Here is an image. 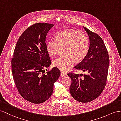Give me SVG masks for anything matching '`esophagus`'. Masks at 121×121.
<instances>
[{
    "label": "esophagus",
    "instance_id": "esophagus-1",
    "mask_svg": "<svg viewBox=\"0 0 121 121\" xmlns=\"http://www.w3.org/2000/svg\"><path fill=\"white\" fill-rule=\"evenodd\" d=\"M66 75V73L65 72H63V71H61V76L63 77V76H65Z\"/></svg>",
    "mask_w": 121,
    "mask_h": 121
}]
</instances>
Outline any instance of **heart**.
I'll list each match as a JSON object with an SVG mask.
<instances>
[{
    "instance_id": "1",
    "label": "heart",
    "mask_w": 121,
    "mask_h": 121,
    "mask_svg": "<svg viewBox=\"0 0 121 121\" xmlns=\"http://www.w3.org/2000/svg\"><path fill=\"white\" fill-rule=\"evenodd\" d=\"M57 39L50 40L47 44V50L51 56L58 54L61 46H66L65 54L53 61V64L62 70H66L73 67L75 61L79 62L87 55L89 48L88 37L81 35L79 32L73 30H67L59 33Z\"/></svg>"
}]
</instances>
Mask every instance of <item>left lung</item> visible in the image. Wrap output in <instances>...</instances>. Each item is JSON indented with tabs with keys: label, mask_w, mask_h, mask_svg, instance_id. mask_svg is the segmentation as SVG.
Here are the masks:
<instances>
[{
	"label": "left lung",
	"mask_w": 121,
	"mask_h": 121,
	"mask_svg": "<svg viewBox=\"0 0 121 121\" xmlns=\"http://www.w3.org/2000/svg\"><path fill=\"white\" fill-rule=\"evenodd\" d=\"M84 29L89 38V48L85 58L75 68L87 73L67 75L72 79L69 87L70 95L77 101L87 103L98 98L106 85L109 60L103 40L98 34L85 27Z\"/></svg>",
	"instance_id": "8db88e82"
}]
</instances>
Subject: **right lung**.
<instances>
[{"mask_svg":"<svg viewBox=\"0 0 121 121\" xmlns=\"http://www.w3.org/2000/svg\"><path fill=\"white\" fill-rule=\"evenodd\" d=\"M53 26L48 23L33 24L21 34L14 51L11 63L15 85L20 95L32 103L48 99L60 75L56 67L46 73L44 69L51 64L45 38Z\"/></svg>","mask_w":121,"mask_h":121,"instance_id":"right-lung-1","label":"right lung"}]
</instances>
